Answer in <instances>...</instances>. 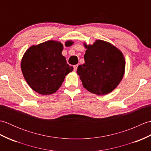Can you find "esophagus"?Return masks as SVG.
I'll return each instance as SVG.
<instances>
[{"mask_svg": "<svg viewBox=\"0 0 151 151\" xmlns=\"http://www.w3.org/2000/svg\"><path fill=\"white\" fill-rule=\"evenodd\" d=\"M78 65L77 64V65H75L73 66V67H74V70H76V69H77V67H78Z\"/></svg>", "mask_w": 151, "mask_h": 151, "instance_id": "esophagus-1", "label": "esophagus"}]
</instances>
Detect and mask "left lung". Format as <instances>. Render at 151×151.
I'll use <instances>...</instances> for the list:
<instances>
[{
  "mask_svg": "<svg viewBox=\"0 0 151 151\" xmlns=\"http://www.w3.org/2000/svg\"><path fill=\"white\" fill-rule=\"evenodd\" d=\"M85 63L77 72L83 86L92 93L106 95L117 87L123 77L125 60L121 51L111 44L97 40L86 45Z\"/></svg>",
  "mask_w": 151,
  "mask_h": 151,
  "instance_id": "left-lung-1",
  "label": "left lung"
}]
</instances>
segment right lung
Masks as SVG:
<instances>
[{"mask_svg": "<svg viewBox=\"0 0 151 151\" xmlns=\"http://www.w3.org/2000/svg\"><path fill=\"white\" fill-rule=\"evenodd\" d=\"M73 44L67 41L66 46ZM63 45L54 41L32 46L24 54L21 70L28 84L41 95L55 93L63 83L65 76L73 70L67 63L62 52Z\"/></svg>", "mask_w": 151, "mask_h": 151, "instance_id": "1", "label": "right lung"}]
</instances>
